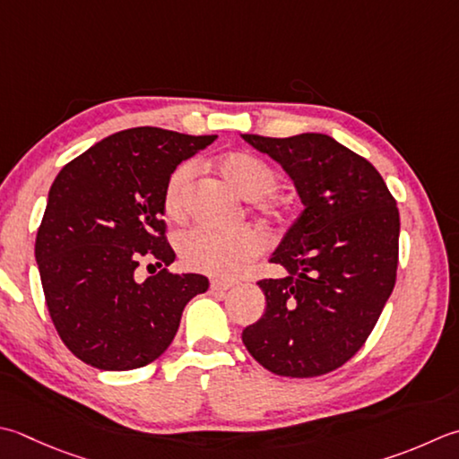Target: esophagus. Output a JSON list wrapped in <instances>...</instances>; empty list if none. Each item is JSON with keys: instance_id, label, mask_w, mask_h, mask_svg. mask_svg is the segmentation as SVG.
<instances>
[{"instance_id": "34e87169", "label": "esophagus", "mask_w": 459, "mask_h": 459, "mask_svg": "<svg viewBox=\"0 0 459 459\" xmlns=\"http://www.w3.org/2000/svg\"><path fill=\"white\" fill-rule=\"evenodd\" d=\"M230 289H232L230 282H224V281H212V282H211V290H212V292L227 294Z\"/></svg>"}]
</instances>
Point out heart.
I'll return each mask as SVG.
<instances>
[{"mask_svg": "<svg viewBox=\"0 0 459 459\" xmlns=\"http://www.w3.org/2000/svg\"><path fill=\"white\" fill-rule=\"evenodd\" d=\"M221 177L242 199L253 201L255 211L266 221H276L282 214V204L273 191L278 183L276 170L256 155L242 151L224 152L214 163ZM195 178V165H178L169 177L165 186V212L169 219L183 221L188 211ZM264 237L258 230L245 227L235 232H212L193 229L181 235L177 242L178 256L188 271L217 278H232L264 253Z\"/></svg>", "mask_w": 459, "mask_h": 459, "instance_id": "heart-1", "label": "heart"}]
</instances>
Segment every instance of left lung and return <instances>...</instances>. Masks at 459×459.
<instances>
[{"instance_id": "left-lung-1", "label": "left lung", "mask_w": 459, "mask_h": 459, "mask_svg": "<svg viewBox=\"0 0 459 459\" xmlns=\"http://www.w3.org/2000/svg\"><path fill=\"white\" fill-rule=\"evenodd\" d=\"M294 181L304 211L273 253L263 318L242 342L266 370L312 378L346 364L370 336L396 284L400 212L372 163L328 134H242Z\"/></svg>"}]
</instances>
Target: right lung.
<instances>
[{
	"instance_id": "add662e5",
	"label": "right lung",
	"mask_w": 459,
	"mask_h": 459,
	"mask_svg": "<svg viewBox=\"0 0 459 459\" xmlns=\"http://www.w3.org/2000/svg\"><path fill=\"white\" fill-rule=\"evenodd\" d=\"M217 134L134 127L109 134L56 177L35 238L49 316L71 352L99 370H134L165 352L203 274H173L163 221L177 165ZM141 259L160 273L141 283Z\"/></svg>"
}]
</instances>
